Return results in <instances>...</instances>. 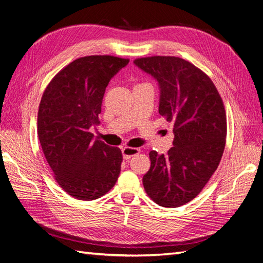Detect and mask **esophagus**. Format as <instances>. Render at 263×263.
<instances>
[{"label":"esophagus","mask_w":263,"mask_h":263,"mask_svg":"<svg viewBox=\"0 0 263 263\" xmlns=\"http://www.w3.org/2000/svg\"><path fill=\"white\" fill-rule=\"evenodd\" d=\"M140 152V149H137V147H129V146H124L122 147V154H123V158L125 160L130 159L131 157L136 156Z\"/></svg>","instance_id":"34e87169"}]
</instances>
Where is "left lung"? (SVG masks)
<instances>
[{
  "label": "left lung",
  "instance_id": "left-lung-1",
  "mask_svg": "<svg viewBox=\"0 0 263 263\" xmlns=\"http://www.w3.org/2000/svg\"><path fill=\"white\" fill-rule=\"evenodd\" d=\"M133 63L156 79L159 113L173 126L166 154L149 153L144 190L157 204L178 208L196 198L220 163L227 137L223 102L211 79L176 57H150Z\"/></svg>",
  "mask_w": 263,
  "mask_h": 263
}]
</instances>
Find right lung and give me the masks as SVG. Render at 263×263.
Segmentation results:
<instances>
[{
  "label": "right lung",
  "mask_w": 263,
  "mask_h": 263,
  "mask_svg": "<svg viewBox=\"0 0 263 263\" xmlns=\"http://www.w3.org/2000/svg\"><path fill=\"white\" fill-rule=\"evenodd\" d=\"M127 59L90 55L74 60L52 79L37 113V136L59 185L73 198H101L121 171L119 147L93 140L90 127L99 114L107 84Z\"/></svg>",
  "instance_id": "right-lung-1"
}]
</instances>
